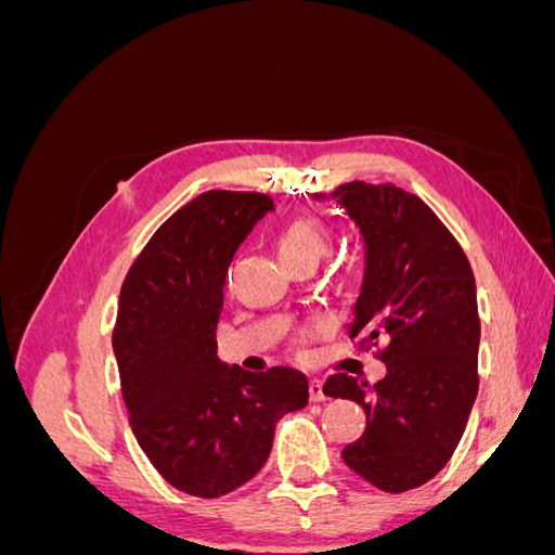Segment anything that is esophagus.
Instances as JSON below:
<instances>
[{"mask_svg": "<svg viewBox=\"0 0 555 555\" xmlns=\"http://www.w3.org/2000/svg\"><path fill=\"white\" fill-rule=\"evenodd\" d=\"M310 398H312L314 402H322V400H326V393H324V382L319 379V377H312V379H310Z\"/></svg>", "mask_w": 555, "mask_h": 555, "instance_id": "34e87169", "label": "esophagus"}]
</instances>
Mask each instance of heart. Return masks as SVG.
<instances>
[{
	"label": "heart",
	"instance_id": "heart-1",
	"mask_svg": "<svg viewBox=\"0 0 555 555\" xmlns=\"http://www.w3.org/2000/svg\"><path fill=\"white\" fill-rule=\"evenodd\" d=\"M333 236L331 229L314 220V217H304L284 227L278 236V257L282 263L292 261H319L331 249Z\"/></svg>",
	"mask_w": 555,
	"mask_h": 555
}]
</instances>
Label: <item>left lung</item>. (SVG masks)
<instances>
[{"label":"left lung","instance_id":"8db88e82","mask_svg":"<svg viewBox=\"0 0 555 555\" xmlns=\"http://www.w3.org/2000/svg\"><path fill=\"white\" fill-rule=\"evenodd\" d=\"M333 198L357 224L365 268L349 338L389 340L377 384L331 375L324 393L354 400L365 433L345 463L386 493L424 486L459 447L479 377L477 284L465 251L422 198L396 184L345 182Z\"/></svg>","mask_w":555,"mask_h":555}]
</instances>
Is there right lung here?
<instances>
[{"mask_svg":"<svg viewBox=\"0 0 555 555\" xmlns=\"http://www.w3.org/2000/svg\"><path fill=\"white\" fill-rule=\"evenodd\" d=\"M271 210L257 192L198 194L157 229L120 292L113 351L131 430L157 473L196 498L255 477L280 418L310 398L294 367L249 373L217 357L229 263Z\"/></svg>","mask_w":555,"mask_h":555,"instance_id":"1","label":"right lung"}]
</instances>
